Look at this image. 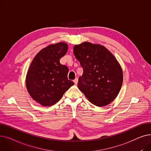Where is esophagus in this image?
<instances>
[{"label": "esophagus", "mask_w": 151, "mask_h": 151, "mask_svg": "<svg viewBox=\"0 0 151 151\" xmlns=\"http://www.w3.org/2000/svg\"><path fill=\"white\" fill-rule=\"evenodd\" d=\"M73 82L75 83V84H78V78H75V80H73Z\"/></svg>", "instance_id": "esophagus-1"}]
</instances>
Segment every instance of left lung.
I'll return each instance as SVG.
<instances>
[{
    "label": "left lung",
    "instance_id": "obj_1",
    "mask_svg": "<svg viewBox=\"0 0 151 151\" xmlns=\"http://www.w3.org/2000/svg\"><path fill=\"white\" fill-rule=\"evenodd\" d=\"M73 52L83 69L78 80L79 89L95 105L110 104L123 82L122 70L116 59L104 46L89 42L75 45Z\"/></svg>",
    "mask_w": 151,
    "mask_h": 151
}]
</instances>
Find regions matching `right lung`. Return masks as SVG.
I'll return each instance as SVG.
<instances>
[{
    "instance_id": "add662e5",
    "label": "right lung",
    "mask_w": 151,
    "mask_h": 151,
    "mask_svg": "<svg viewBox=\"0 0 151 151\" xmlns=\"http://www.w3.org/2000/svg\"><path fill=\"white\" fill-rule=\"evenodd\" d=\"M68 50L65 43L50 45L40 51L32 62L26 76L30 96L43 106L57 103L74 83L69 80L68 68L60 59Z\"/></svg>"
}]
</instances>
